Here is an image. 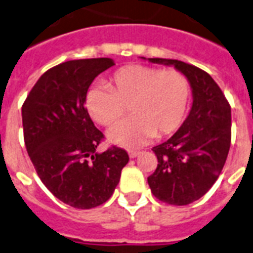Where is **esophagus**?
<instances>
[{"mask_svg": "<svg viewBox=\"0 0 253 253\" xmlns=\"http://www.w3.org/2000/svg\"><path fill=\"white\" fill-rule=\"evenodd\" d=\"M139 153H140V152L128 151V156H130V159H135V157H137V156H139Z\"/></svg>", "mask_w": 253, "mask_h": 253, "instance_id": "34e87169", "label": "esophagus"}]
</instances>
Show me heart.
<instances>
[{"instance_id": "obj_1", "label": "heart", "mask_w": 253, "mask_h": 253, "mask_svg": "<svg viewBox=\"0 0 253 253\" xmlns=\"http://www.w3.org/2000/svg\"><path fill=\"white\" fill-rule=\"evenodd\" d=\"M108 88L93 87L84 105L93 121L113 126L126 113L133 116L109 130L108 139L123 147H137L152 137L166 136L179 128L191 97L190 83L176 70L128 65L117 70Z\"/></svg>"}]
</instances>
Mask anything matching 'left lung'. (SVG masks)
Returning a JSON list of instances; mask_svg holds the SVG:
<instances>
[{"mask_svg": "<svg viewBox=\"0 0 253 253\" xmlns=\"http://www.w3.org/2000/svg\"><path fill=\"white\" fill-rule=\"evenodd\" d=\"M148 61L174 66L192 89V106L183 125L169 140L152 149L159 164L148 176V184L152 194L164 203L191 204L211 190L226 162L231 143V108L218 84L199 67L178 59Z\"/></svg>", "mask_w": 253, "mask_h": 253, "instance_id": "8db88e82", "label": "left lung"}]
</instances>
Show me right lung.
<instances>
[{
    "instance_id": "add662e5",
    "label": "right lung",
    "mask_w": 253,
    "mask_h": 253,
    "mask_svg": "<svg viewBox=\"0 0 253 253\" xmlns=\"http://www.w3.org/2000/svg\"><path fill=\"white\" fill-rule=\"evenodd\" d=\"M112 58L67 61L36 82L22 106L24 144L36 173L55 198L78 209L110 199L128 162L122 148L97 153L102 132L84 108L88 88Z\"/></svg>"
}]
</instances>
